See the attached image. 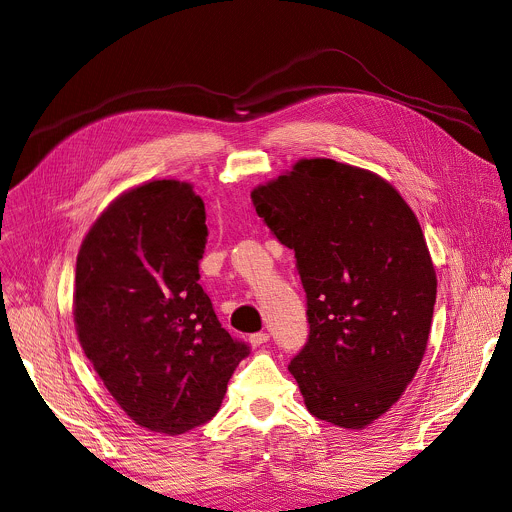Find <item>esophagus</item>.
I'll use <instances>...</instances> for the list:
<instances>
[{
	"label": "esophagus",
	"instance_id": "esophagus-1",
	"mask_svg": "<svg viewBox=\"0 0 512 512\" xmlns=\"http://www.w3.org/2000/svg\"><path fill=\"white\" fill-rule=\"evenodd\" d=\"M268 338H270V336H268L266 332H258V334H252V336H250V344H252V348H258V346L266 344Z\"/></svg>",
	"mask_w": 512,
	"mask_h": 512
}]
</instances>
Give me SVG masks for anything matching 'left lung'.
Instances as JSON below:
<instances>
[{
    "mask_svg": "<svg viewBox=\"0 0 512 512\" xmlns=\"http://www.w3.org/2000/svg\"><path fill=\"white\" fill-rule=\"evenodd\" d=\"M256 213L291 248L309 338L289 371L307 410L361 430L414 379L430 334L437 272L402 194L328 157L299 160L252 190Z\"/></svg>",
    "mask_w": 512,
    "mask_h": 512,
    "instance_id": "8db88e82",
    "label": "left lung"
}]
</instances>
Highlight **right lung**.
Here are the masks:
<instances>
[{"label": "right lung", "instance_id": "obj_1", "mask_svg": "<svg viewBox=\"0 0 512 512\" xmlns=\"http://www.w3.org/2000/svg\"><path fill=\"white\" fill-rule=\"evenodd\" d=\"M205 203L190 182L149 180L100 213L75 264L73 322L114 402L153 432L211 420L244 342L199 285Z\"/></svg>", "mask_w": 512, "mask_h": 512}]
</instances>
